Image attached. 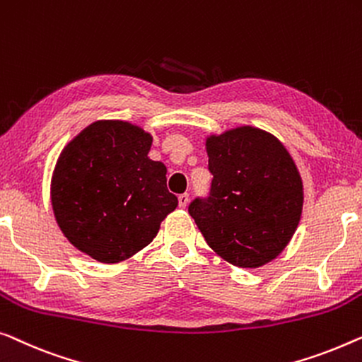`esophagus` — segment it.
Returning a JSON list of instances; mask_svg holds the SVG:
<instances>
[{
	"mask_svg": "<svg viewBox=\"0 0 362 362\" xmlns=\"http://www.w3.org/2000/svg\"><path fill=\"white\" fill-rule=\"evenodd\" d=\"M177 202H180V207L181 209H186L187 204H189V194H180V197H177Z\"/></svg>",
	"mask_w": 362,
	"mask_h": 362,
	"instance_id": "esophagus-1",
	"label": "esophagus"
}]
</instances>
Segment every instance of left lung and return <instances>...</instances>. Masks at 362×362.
<instances>
[{"label": "left lung", "instance_id": "1", "mask_svg": "<svg viewBox=\"0 0 362 362\" xmlns=\"http://www.w3.org/2000/svg\"><path fill=\"white\" fill-rule=\"evenodd\" d=\"M211 197L189 214L207 245L238 268H261L279 256L302 217L303 182L274 135L240 125L206 139Z\"/></svg>", "mask_w": 362, "mask_h": 362}]
</instances>
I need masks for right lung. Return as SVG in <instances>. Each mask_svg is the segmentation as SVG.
I'll return each mask as SVG.
<instances>
[{
	"instance_id": "right-lung-1",
	"label": "right lung",
	"mask_w": 362,
	"mask_h": 362,
	"mask_svg": "<svg viewBox=\"0 0 362 362\" xmlns=\"http://www.w3.org/2000/svg\"><path fill=\"white\" fill-rule=\"evenodd\" d=\"M151 134L96 120L68 142L50 181L52 209L68 242L99 263L132 258L177 207L166 166L148 158Z\"/></svg>"
}]
</instances>
